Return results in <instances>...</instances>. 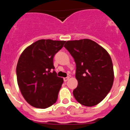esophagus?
<instances>
[{
	"mask_svg": "<svg viewBox=\"0 0 130 130\" xmlns=\"http://www.w3.org/2000/svg\"><path fill=\"white\" fill-rule=\"evenodd\" d=\"M69 79H70V77H64V82H66L67 81H68Z\"/></svg>",
	"mask_w": 130,
	"mask_h": 130,
	"instance_id": "obj_1",
	"label": "esophagus"
}]
</instances>
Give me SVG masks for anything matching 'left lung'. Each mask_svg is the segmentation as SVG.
Returning a JSON list of instances; mask_svg holds the SVG:
<instances>
[{
  "instance_id": "left-lung-1",
  "label": "left lung",
  "mask_w": 130,
  "mask_h": 130,
  "mask_svg": "<svg viewBox=\"0 0 130 130\" xmlns=\"http://www.w3.org/2000/svg\"><path fill=\"white\" fill-rule=\"evenodd\" d=\"M64 47L76 64L78 85L73 91L75 100L85 106L97 105L109 92L114 81L109 54L89 39L67 41Z\"/></svg>"
}]
</instances>
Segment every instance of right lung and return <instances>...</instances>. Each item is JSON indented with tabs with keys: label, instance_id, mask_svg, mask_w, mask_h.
<instances>
[{
	"label": "right lung",
	"instance_id": "obj_1",
	"mask_svg": "<svg viewBox=\"0 0 130 130\" xmlns=\"http://www.w3.org/2000/svg\"><path fill=\"white\" fill-rule=\"evenodd\" d=\"M65 42L38 40L21 55L16 68L18 84L25 100L32 107L45 109L57 102L64 80L52 72L53 57Z\"/></svg>",
	"mask_w": 130,
	"mask_h": 130
}]
</instances>
